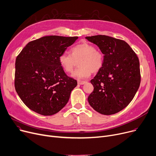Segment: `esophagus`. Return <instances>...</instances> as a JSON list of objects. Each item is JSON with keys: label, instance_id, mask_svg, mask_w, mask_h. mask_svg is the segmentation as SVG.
I'll use <instances>...</instances> for the list:
<instances>
[{"label": "esophagus", "instance_id": "obj_1", "mask_svg": "<svg viewBox=\"0 0 156 156\" xmlns=\"http://www.w3.org/2000/svg\"><path fill=\"white\" fill-rule=\"evenodd\" d=\"M77 83L79 85H83L85 84L86 83V81H82V80H78L77 81Z\"/></svg>", "mask_w": 156, "mask_h": 156}]
</instances>
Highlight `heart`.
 I'll list each match as a JSON object with an SVG mask.
<instances>
[{
    "mask_svg": "<svg viewBox=\"0 0 156 156\" xmlns=\"http://www.w3.org/2000/svg\"><path fill=\"white\" fill-rule=\"evenodd\" d=\"M68 53H61L59 63L62 69L68 73L72 72L76 62L79 61V68L72 74V77L78 79L87 78L91 72H97L102 68L104 57L103 53L96 50L93 45L84 42L74 46Z\"/></svg>",
    "mask_w": 156,
    "mask_h": 156,
    "instance_id": "heart-1",
    "label": "heart"
}]
</instances>
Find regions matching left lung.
<instances>
[{
    "mask_svg": "<svg viewBox=\"0 0 156 156\" xmlns=\"http://www.w3.org/2000/svg\"><path fill=\"white\" fill-rule=\"evenodd\" d=\"M86 39L97 45L104 55L102 68L90 80L94 90L88 102L101 114H115L129 105L139 89V58L125 41L106 35L87 36Z\"/></svg>",
    "mask_w": 156,
    "mask_h": 156,
    "instance_id": "left-lung-1",
    "label": "left lung"
}]
</instances>
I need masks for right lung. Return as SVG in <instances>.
<instances>
[{
	"mask_svg": "<svg viewBox=\"0 0 156 156\" xmlns=\"http://www.w3.org/2000/svg\"><path fill=\"white\" fill-rule=\"evenodd\" d=\"M77 38L43 36L29 42L17 57L15 89L32 111L50 116L67 105L77 82L66 75L58 57Z\"/></svg>",
	"mask_w": 156,
	"mask_h": 156,
	"instance_id": "1",
	"label": "right lung"
}]
</instances>
